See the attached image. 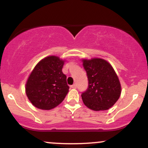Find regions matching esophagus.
<instances>
[{
	"mask_svg": "<svg viewBox=\"0 0 148 148\" xmlns=\"http://www.w3.org/2000/svg\"><path fill=\"white\" fill-rule=\"evenodd\" d=\"M76 87H77V86H76V84H73L72 86H71V88H76Z\"/></svg>",
	"mask_w": 148,
	"mask_h": 148,
	"instance_id": "obj_1",
	"label": "esophagus"
}]
</instances>
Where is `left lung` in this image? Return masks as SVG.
<instances>
[{
    "label": "left lung",
    "mask_w": 148,
    "mask_h": 148,
    "mask_svg": "<svg viewBox=\"0 0 148 148\" xmlns=\"http://www.w3.org/2000/svg\"><path fill=\"white\" fill-rule=\"evenodd\" d=\"M83 65L88 80L87 90L81 94L84 104L96 111L111 108L121 94V86L112 66L101 58L84 59Z\"/></svg>",
    "instance_id": "obj_1"
}]
</instances>
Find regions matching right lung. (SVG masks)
Returning <instances> with one entry per match:
<instances>
[{"label":"right lung","instance_id":"right-lung-1","mask_svg":"<svg viewBox=\"0 0 148 148\" xmlns=\"http://www.w3.org/2000/svg\"><path fill=\"white\" fill-rule=\"evenodd\" d=\"M64 60L57 56L40 60L25 85L28 99L37 108L50 110L63 101L69 92L67 76L62 72Z\"/></svg>","mask_w":148,"mask_h":148}]
</instances>
